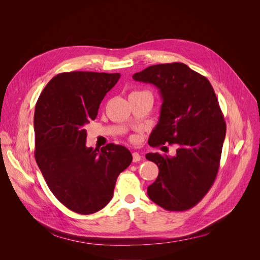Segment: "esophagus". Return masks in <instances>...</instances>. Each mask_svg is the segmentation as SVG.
<instances>
[{
  "instance_id": "1",
  "label": "esophagus",
  "mask_w": 260,
  "mask_h": 260,
  "mask_svg": "<svg viewBox=\"0 0 260 260\" xmlns=\"http://www.w3.org/2000/svg\"><path fill=\"white\" fill-rule=\"evenodd\" d=\"M141 160V155L138 152H134L133 153V161L134 162H138Z\"/></svg>"
}]
</instances>
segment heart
Listing matches in <instances>:
<instances>
[{"mask_svg":"<svg viewBox=\"0 0 260 260\" xmlns=\"http://www.w3.org/2000/svg\"><path fill=\"white\" fill-rule=\"evenodd\" d=\"M135 92H140V91H135Z\"/></svg>","mask_w":260,"mask_h":260,"instance_id":"heart-1","label":"heart"}]
</instances>
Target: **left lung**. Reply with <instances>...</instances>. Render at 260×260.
Here are the masks:
<instances>
[{
	"mask_svg": "<svg viewBox=\"0 0 260 260\" xmlns=\"http://www.w3.org/2000/svg\"><path fill=\"white\" fill-rule=\"evenodd\" d=\"M133 79L151 83L162 99L150 146L177 144L175 156L147 153L159 169L149 199L168 211H185L207 194L218 173L226 124L209 80L182 62L150 66Z\"/></svg>",
	"mask_w": 260,
	"mask_h": 260,
	"instance_id": "1",
	"label": "left lung"
}]
</instances>
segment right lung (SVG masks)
Returning <instances> with one entry per match:
<instances>
[{
	"label": "right lung",
	"instance_id": "add662e5",
	"mask_svg": "<svg viewBox=\"0 0 260 260\" xmlns=\"http://www.w3.org/2000/svg\"><path fill=\"white\" fill-rule=\"evenodd\" d=\"M119 78V73H60L37 101L35 158L51 192L73 212L87 215L106 207L133 160L124 146L111 143L99 150L85 142L84 126Z\"/></svg>",
	"mask_w": 260,
	"mask_h": 260
}]
</instances>
